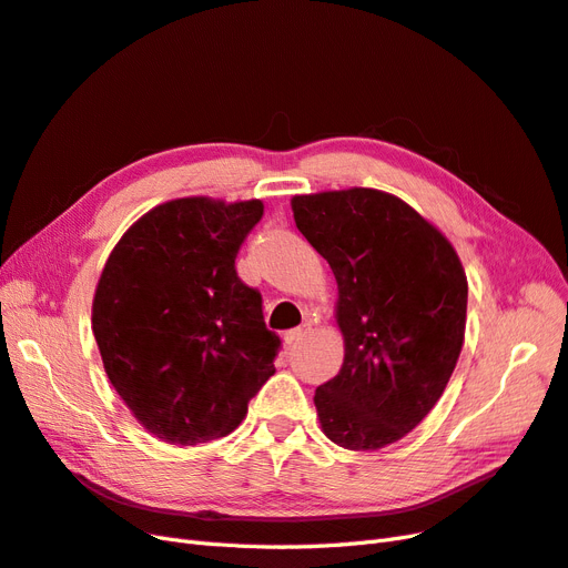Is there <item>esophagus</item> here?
I'll return each mask as SVG.
<instances>
[{"label":"esophagus","instance_id":"esophagus-1","mask_svg":"<svg viewBox=\"0 0 568 568\" xmlns=\"http://www.w3.org/2000/svg\"><path fill=\"white\" fill-rule=\"evenodd\" d=\"M307 334V324H303V326H296V329H288V332H284V346H294V343L298 341V338H303Z\"/></svg>","mask_w":568,"mask_h":568}]
</instances>
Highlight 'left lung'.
Returning <instances> with one entry per match:
<instances>
[{
    "instance_id": "left-lung-1",
    "label": "left lung",
    "mask_w": 568,
    "mask_h": 568,
    "mask_svg": "<svg viewBox=\"0 0 568 568\" xmlns=\"http://www.w3.org/2000/svg\"><path fill=\"white\" fill-rule=\"evenodd\" d=\"M291 209L338 284L346 355L315 390L322 432L346 450L386 448L450 382L467 324V274L432 222L379 189L303 194Z\"/></svg>"
}]
</instances>
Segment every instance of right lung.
<instances>
[{"label": "right lung", "instance_id": "obj_1", "mask_svg": "<svg viewBox=\"0 0 568 568\" xmlns=\"http://www.w3.org/2000/svg\"><path fill=\"white\" fill-rule=\"evenodd\" d=\"M263 201L175 199L120 236L101 270L92 332L120 398L173 445L232 434L274 374L282 341L234 257Z\"/></svg>", "mask_w": 568, "mask_h": 568}]
</instances>
